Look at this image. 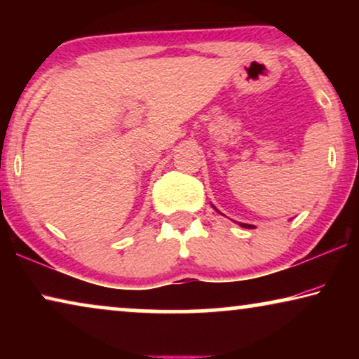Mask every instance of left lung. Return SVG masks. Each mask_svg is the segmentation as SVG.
I'll list each match as a JSON object with an SVG mask.
<instances>
[{"mask_svg": "<svg viewBox=\"0 0 359 359\" xmlns=\"http://www.w3.org/2000/svg\"><path fill=\"white\" fill-rule=\"evenodd\" d=\"M212 208L220 214V210H219L217 208H215V205H212ZM238 225H240V227H243V229H255V225H252V224H242V222H238Z\"/></svg>", "mask_w": 359, "mask_h": 359, "instance_id": "obj_1", "label": "left lung"}]
</instances>
